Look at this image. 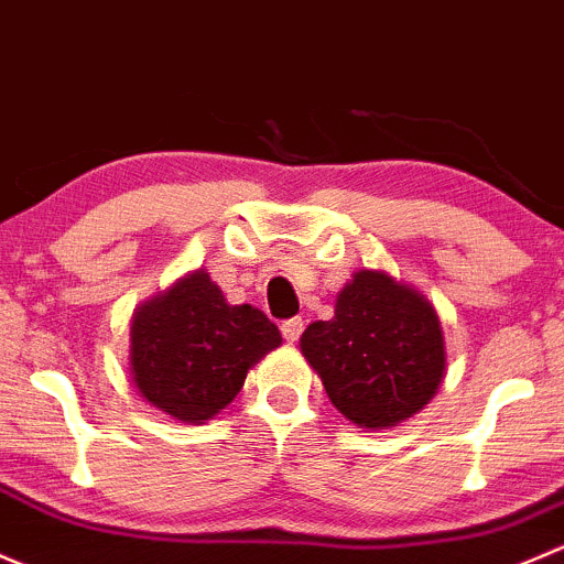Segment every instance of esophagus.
<instances>
[{
    "instance_id": "obj_1",
    "label": "esophagus",
    "mask_w": 564,
    "mask_h": 564,
    "mask_svg": "<svg viewBox=\"0 0 564 564\" xmlns=\"http://www.w3.org/2000/svg\"><path fill=\"white\" fill-rule=\"evenodd\" d=\"M301 334H304V321H301V317H290V321L282 323V336L290 341V345L299 341Z\"/></svg>"
}]
</instances>
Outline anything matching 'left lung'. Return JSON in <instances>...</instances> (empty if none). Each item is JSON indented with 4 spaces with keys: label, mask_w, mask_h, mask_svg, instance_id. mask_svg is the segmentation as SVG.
Wrapping results in <instances>:
<instances>
[{
    "label": "left lung",
    "mask_w": 564,
    "mask_h": 564,
    "mask_svg": "<svg viewBox=\"0 0 564 564\" xmlns=\"http://www.w3.org/2000/svg\"><path fill=\"white\" fill-rule=\"evenodd\" d=\"M330 404L364 429H388L426 408L445 377V336L426 295L386 271L361 269L330 321L301 334Z\"/></svg>",
    "instance_id": "8db88e82"
}]
</instances>
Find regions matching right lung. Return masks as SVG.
<instances>
[{"instance_id": "add662e5", "label": "right lung", "mask_w": 564, "mask_h": 564, "mask_svg": "<svg viewBox=\"0 0 564 564\" xmlns=\"http://www.w3.org/2000/svg\"><path fill=\"white\" fill-rule=\"evenodd\" d=\"M280 345V328L263 312L228 304L200 269L138 306L130 375L156 410L203 423L234 402L247 371Z\"/></svg>"}]
</instances>
